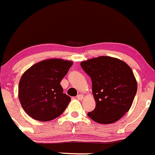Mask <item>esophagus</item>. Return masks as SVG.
<instances>
[{
  "label": "esophagus",
  "instance_id": "obj_1",
  "mask_svg": "<svg viewBox=\"0 0 155 155\" xmlns=\"http://www.w3.org/2000/svg\"><path fill=\"white\" fill-rule=\"evenodd\" d=\"M77 99H79V100H82V99H84V96H83L82 94H79V95H78Z\"/></svg>",
  "mask_w": 155,
  "mask_h": 155
}]
</instances>
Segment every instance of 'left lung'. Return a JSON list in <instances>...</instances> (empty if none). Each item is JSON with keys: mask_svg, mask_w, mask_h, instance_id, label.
<instances>
[{"mask_svg": "<svg viewBox=\"0 0 155 155\" xmlns=\"http://www.w3.org/2000/svg\"><path fill=\"white\" fill-rule=\"evenodd\" d=\"M92 81L96 108L88 116L99 124L117 121L127 112L137 91V82L131 68L122 60L99 56L81 62Z\"/></svg>", "mask_w": 155, "mask_h": 155, "instance_id": "obj_1", "label": "left lung"}]
</instances>
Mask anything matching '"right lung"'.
<instances>
[{
	"instance_id": "1",
	"label": "right lung",
	"mask_w": 155,
	"mask_h": 155,
	"mask_svg": "<svg viewBox=\"0 0 155 155\" xmlns=\"http://www.w3.org/2000/svg\"><path fill=\"white\" fill-rule=\"evenodd\" d=\"M71 61L50 59L35 64L24 72L19 84V99L25 111L40 121H49L63 113L71 101L60 82Z\"/></svg>"
}]
</instances>
